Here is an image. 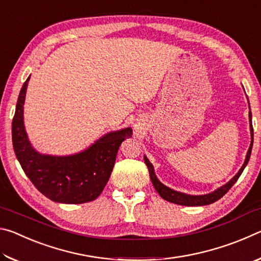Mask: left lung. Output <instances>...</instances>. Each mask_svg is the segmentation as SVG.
<instances>
[{
    "instance_id": "8db88e82",
    "label": "left lung",
    "mask_w": 261,
    "mask_h": 261,
    "mask_svg": "<svg viewBox=\"0 0 261 261\" xmlns=\"http://www.w3.org/2000/svg\"><path fill=\"white\" fill-rule=\"evenodd\" d=\"M251 117L252 116H251V112H250V124H251V136H252V141H251L250 148H249V151H247L244 165L242 166L240 171H238L237 175L230 180V182H228L226 185H223V187H221L220 189L216 190V191L212 192L210 194H204V196H189V194L180 193L177 191H174V190H171L169 188H167L166 185H163L160 180L156 178V176H155V174H154V170H153V166L151 165V162L148 161V159L145 156L144 160L148 168L149 177H151L153 187L155 188V190L158 191V193L160 194L161 198H163V199L169 201V202H173V204L183 205V206L210 205V204H213L214 201L219 200L220 198H222L224 194H226L229 190H230L232 185L237 182V179L240 178V176L242 175L243 170H244V168L246 167L247 162H249V160H250L251 151H252V145H253V127H252V122H251Z\"/></svg>"
}]
</instances>
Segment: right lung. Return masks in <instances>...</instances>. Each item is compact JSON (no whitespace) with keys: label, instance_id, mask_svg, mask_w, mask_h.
Segmentation results:
<instances>
[{"label":"right lung","instance_id":"1","mask_svg":"<svg viewBox=\"0 0 261 261\" xmlns=\"http://www.w3.org/2000/svg\"><path fill=\"white\" fill-rule=\"evenodd\" d=\"M29 79L21 87L12 120V145L24 173L53 201L83 204L96 199L110 177L122 141L131 136V127L108 134L76 155H41L30 145L24 129L23 106Z\"/></svg>","mask_w":261,"mask_h":261}]
</instances>
